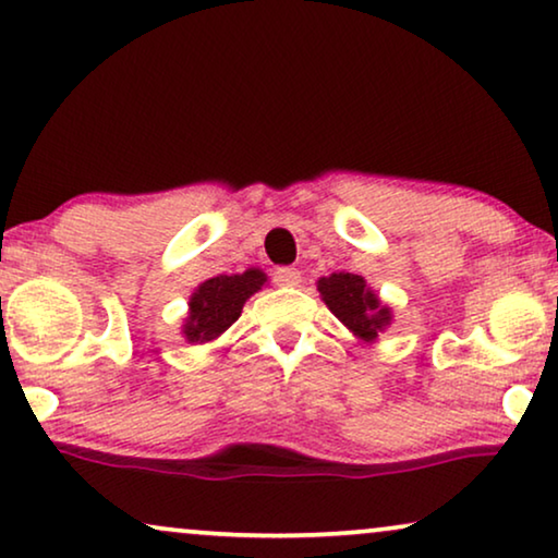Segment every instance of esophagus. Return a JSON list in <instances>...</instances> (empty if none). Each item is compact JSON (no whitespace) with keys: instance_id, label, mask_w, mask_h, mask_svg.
<instances>
[{"instance_id":"1","label":"esophagus","mask_w":558,"mask_h":558,"mask_svg":"<svg viewBox=\"0 0 558 558\" xmlns=\"http://www.w3.org/2000/svg\"><path fill=\"white\" fill-rule=\"evenodd\" d=\"M274 281L279 287H296L302 281V271L294 269V266H281V269L274 271Z\"/></svg>"}]
</instances>
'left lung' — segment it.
<instances>
[{"instance_id": "8db88e82", "label": "left lung", "mask_w": 558, "mask_h": 558, "mask_svg": "<svg viewBox=\"0 0 558 558\" xmlns=\"http://www.w3.org/2000/svg\"><path fill=\"white\" fill-rule=\"evenodd\" d=\"M317 289L335 317L362 339H375L383 327L390 325V310L379 304L369 292L365 279L357 274L339 271L317 281Z\"/></svg>"}]
</instances>
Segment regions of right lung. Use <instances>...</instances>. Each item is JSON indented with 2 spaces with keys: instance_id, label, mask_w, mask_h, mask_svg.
I'll use <instances>...</instances> for the list:
<instances>
[{
  "instance_id": "add662e5",
  "label": "right lung",
  "mask_w": 558,
  "mask_h": 558,
  "mask_svg": "<svg viewBox=\"0 0 558 558\" xmlns=\"http://www.w3.org/2000/svg\"><path fill=\"white\" fill-rule=\"evenodd\" d=\"M266 281L264 271L248 269L231 277H214L201 284L191 296V312L185 319L183 335L189 342H208L226 332L239 319L244 302L254 292H259Z\"/></svg>"
}]
</instances>
